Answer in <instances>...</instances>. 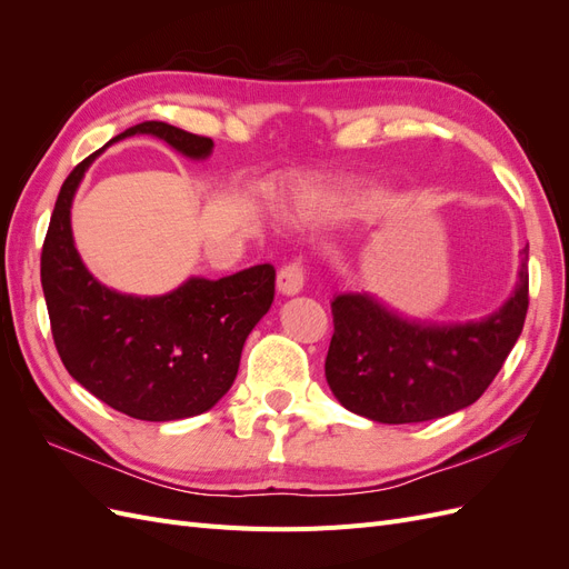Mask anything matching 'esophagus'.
I'll list each match as a JSON object with an SVG mask.
<instances>
[{
	"instance_id": "obj_1",
	"label": "esophagus",
	"mask_w": 569,
	"mask_h": 569,
	"mask_svg": "<svg viewBox=\"0 0 569 569\" xmlns=\"http://www.w3.org/2000/svg\"><path fill=\"white\" fill-rule=\"evenodd\" d=\"M303 266L301 263H287L278 272V291L284 297H297L303 289Z\"/></svg>"
}]
</instances>
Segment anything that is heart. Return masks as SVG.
<instances>
[{
  "instance_id": "obj_1",
  "label": "heart",
  "mask_w": 569,
  "mask_h": 569,
  "mask_svg": "<svg viewBox=\"0 0 569 569\" xmlns=\"http://www.w3.org/2000/svg\"><path fill=\"white\" fill-rule=\"evenodd\" d=\"M380 203V194L372 189H351V192H322V189H306L295 199V213L303 222L341 220L368 213Z\"/></svg>"
}]
</instances>
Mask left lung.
<instances>
[{"label": "left lung", "instance_id": "8db88e82", "mask_svg": "<svg viewBox=\"0 0 569 569\" xmlns=\"http://www.w3.org/2000/svg\"><path fill=\"white\" fill-rule=\"evenodd\" d=\"M529 306L527 258L510 299L487 318L427 322L368 291L332 301L325 377L337 401L375 422H427L472 406L503 368Z\"/></svg>", "mask_w": 569, "mask_h": 569}]
</instances>
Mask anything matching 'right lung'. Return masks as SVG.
<instances>
[{
    "label": "right lung",
    "instance_id": "right-lung-1",
    "mask_svg": "<svg viewBox=\"0 0 569 569\" xmlns=\"http://www.w3.org/2000/svg\"><path fill=\"white\" fill-rule=\"evenodd\" d=\"M132 134L159 137L192 161L213 151L209 137L161 120L132 126L109 144ZM104 149L66 178L44 237L42 289L57 351L78 385L134 420L199 416L230 391L244 341L272 303L274 268L251 266L220 280L189 278L161 297L101 284L76 249L71 209L84 173Z\"/></svg>",
    "mask_w": 569,
    "mask_h": 569
}]
</instances>
